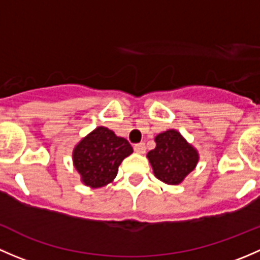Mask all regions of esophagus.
<instances>
[{"instance_id": "esophagus-1", "label": "esophagus", "mask_w": 260, "mask_h": 260, "mask_svg": "<svg viewBox=\"0 0 260 260\" xmlns=\"http://www.w3.org/2000/svg\"><path fill=\"white\" fill-rule=\"evenodd\" d=\"M133 148H135V152H137V153H140V154L146 153V145H145V143H137V145L133 146Z\"/></svg>"}]
</instances>
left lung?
<instances>
[{
    "label": "left lung",
    "mask_w": 260,
    "mask_h": 260,
    "mask_svg": "<svg viewBox=\"0 0 260 260\" xmlns=\"http://www.w3.org/2000/svg\"><path fill=\"white\" fill-rule=\"evenodd\" d=\"M154 142L156 148L147 153L154 176L169 185H179L198 165V151L175 129L157 135Z\"/></svg>",
    "instance_id": "obj_1"
}]
</instances>
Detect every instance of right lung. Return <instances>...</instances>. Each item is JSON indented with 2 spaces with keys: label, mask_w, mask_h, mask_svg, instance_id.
<instances>
[{
  "label": "right lung",
  "mask_w": 260,
  "mask_h": 260,
  "mask_svg": "<svg viewBox=\"0 0 260 260\" xmlns=\"http://www.w3.org/2000/svg\"><path fill=\"white\" fill-rule=\"evenodd\" d=\"M132 152L127 140L115 136L108 128L98 127L75 146L73 162L81 182L98 188L115 179L119 165Z\"/></svg>",
  "instance_id": "obj_1"
}]
</instances>
